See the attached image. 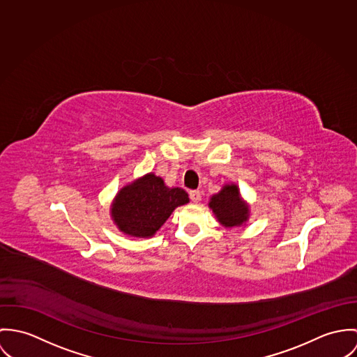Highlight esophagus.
Here are the masks:
<instances>
[{
    "label": "esophagus",
    "mask_w": 357,
    "mask_h": 357,
    "mask_svg": "<svg viewBox=\"0 0 357 357\" xmlns=\"http://www.w3.org/2000/svg\"><path fill=\"white\" fill-rule=\"evenodd\" d=\"M189 197L193 201V202H199L201 201V193L198 190H192L189 193Z\"/></svg>",
    "instance_id": "1"
}]
</instances>
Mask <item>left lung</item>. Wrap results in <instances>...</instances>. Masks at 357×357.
<instances>
[{
    "label": "left lung",
    "mask_w": 357,
    "mask_h": 357,
    "mask_svg": "<svg viewBox=\"0 0 357 357\" xmlns=\"http://www.w3.org/2000/svg\"><path fill=\"white\" fill-rule=\"evenodd\" d=\"M209 206L226 227L241 226L248 219V205L239 197L236 185H226L218 195L212 196Z\"/></svg>",
    "instance_id": "left-lung-1"
}]
</instances>
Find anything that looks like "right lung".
<instances>
[{"label":"right lung","instance_id":"add662e5","mask_svg":"<svg viewBox=\"0 0 357 357\" xmlns=\"http://www.w3.org/2000/svg\"><path fill=\"white\" fill-rule=\"evenodd\" d=\"M189 202L179 188H167L162 179L148 174L123 188L112 205V218L119 230L132 237H152L172 211Z\"/></svg>","mask_w":357,"mask_h":357}]
</instances>
